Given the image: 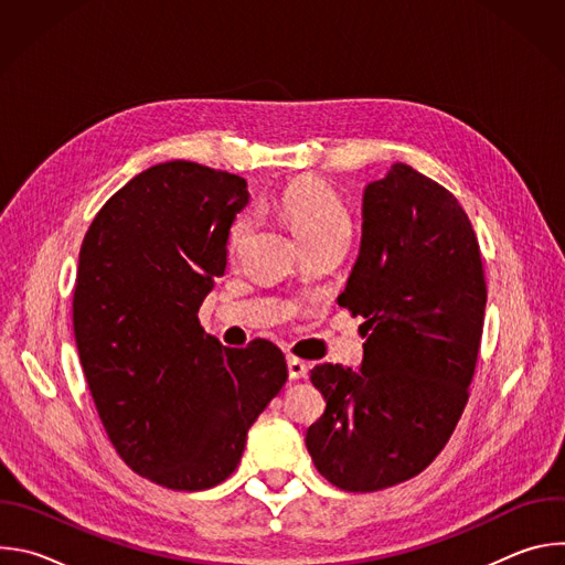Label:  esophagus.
<instances>
[{"label": "esophagus", "instance_id": "1", "mask_svg": "<svg viewBox=\"0 0 565 565\" xmlns=\"http://www.w3.org/2000/svg\"><path fill=\"white\" fill-rule=\"evenodd\" d=\"M288 375H290V380H301V377H306V375H308L306 362L290 355V358H288Z\"/></svg>", "mask_w": 565, "mask_h": 565}]
</instances>
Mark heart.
Masks as SVG:
<instances>
[{
	"mask_svg": "<svg viewBox=\"0 0 565 565\" xmlns=\"http://www.w3.org/2000/svg\"><path fill=\"white\" fill-rule=\"evenodd\" d=\"M277 212L286 218L301 244L310 241L349 236L351 216L338 192L317 179H297L279 190L275 196ZM250 232V216L238 214L227 230V250L236 253Z\"/></svg>",
	"mask_w": 565,
	"mask_h": 565,
	"instance_id": "1",
	"label": "heart"
}]
</instances>
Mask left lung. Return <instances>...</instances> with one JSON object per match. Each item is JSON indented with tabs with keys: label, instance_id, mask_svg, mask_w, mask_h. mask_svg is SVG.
Returning a JSON list of instances; mask_svg holds the SVG:
<instances>
[{
	"label": "left lung",
	"instance_id": "obj_1",
	"mask_svg": "<svg viewBox=\"0 0 565 565\" xmlns=\"http://www.w3.org/2000/svg\"><path fill=\"white\" fill-rule=\"evenodd\" d=\"M358 264L340 306L364 317L362 369L317 364L327 409L306 447L331 486L377 492L447 445L476 371L488 286L458 199L405 163L364 190Z\"/></svg>",
	"mask_w": 565,
	"mask_h": 565
}]
</instances>
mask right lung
Returning <instances> with one entry per match:
<instances>
[{
  "instance_id": "right-lung-1",
  "label": "right lung",
  "mask_w": 565,
  "mask_h": 565,
  "mask_svg": "<svg viewBox=\"0 0 565 565\" xmlns=\"http://www.w3.org/2000/svg\"><path fill=\"white\" fill-rule=\"evenodd\" d=\"M246 188L190 160L158 163L100 207L79 248L73 333L94 405L127 467L177 492L236 469L288 377L273 342L227 349L199 321Z\"/></svg>"
}]
</instances>
